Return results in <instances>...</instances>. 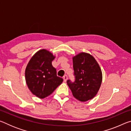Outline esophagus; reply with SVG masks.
<instances>
[{
    "label": "esophagus",
    "mask_w": 131,
    "mask_h": 131,
    "mask_svg": "<svg viewBox=\"0 0 131 131\" xmlns=\"http://www.w3.org/2000/svg\"><path fill=\"white\" fill-rule=\"evenodd\" d=\"M63 79L64 81L66 82V81H67V80H68V76H67V75H65V76L63 77Z\"/></svg>",
    "instance_id": "esophagus-1"
}]
</instances>
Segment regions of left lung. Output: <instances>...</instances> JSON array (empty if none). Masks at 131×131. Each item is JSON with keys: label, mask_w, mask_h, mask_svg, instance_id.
<instances>
[{"label": "left lung", "mask_w": 131, "mask_h": 131, "mask_svg": "<svg viewBox=\"0 0 131 131\" xmlns=\"http://www.w3.org/2000/svg\"><path fill=\"white\" fill-rule=\"evenodd\" d=\"M75 81L67 84L75 98L81 102L92 99L97 94L102 81L100 66L91 55L81 52L73 57Z\"/></svg>", "instance_id": "obj_1"}]
</instances>
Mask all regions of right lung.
I'll list each match as a JSON object with an SVG mask.
<instances>
[{
	"label": "right lung",
	"instance_id": "1",
	"mask_svg": "<svg viewBox=\"0 0 131 131\" xmlns=\"http://www.w3.org/2000/svg\"><path fill=\"white\" fill-rule=\"evenodd\" d=\"M55 56L45 49L35 53L25 69V80L33 94L43 99L49 96L62 83L57 76L56 69L52 65Z\"/></svg>",
	"mask_w": 131,
	"mask_h": 131
}]
</instances>
